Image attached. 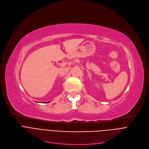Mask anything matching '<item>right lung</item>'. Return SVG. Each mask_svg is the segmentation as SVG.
<instances>
[{
	"mask_svg": "<svg viewBox=\"0 0 149 149\" xmlns=\"http://www.w3.org/2000/svg\"><path fill=\"white\" fill-rule=\"evenodd\" d=\"M46 103H47V102H46Z\"/></svg>",
	"mask_w": 149,
	"mask_h": 149,
	"instance_id": "obj_1",
	"label": "right lung"
}]
</instances>
